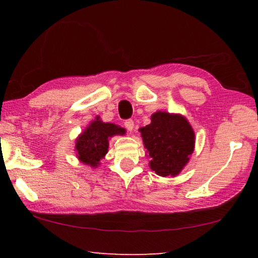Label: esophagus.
Returning a JSON list of instances; mask_svg holds the SVG:
<instances>
[{"label": "esophagus", "instance_id": "1", "mask_svg": "<svg viewBox=\"0 0 258 258\" xmlns=\"http://www.w3.org/2000/svg\"><path fill=\"white\" fill-rule=\"evenodd\" d=\"M124 125H125V127L127 128V131H130V132H132V131L134 130V121L132 120V119H127L124 123Z\"/></svg>", "mask_w": 258, "mask_h": 258}]
</instances>
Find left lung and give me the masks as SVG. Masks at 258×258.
<instances>
[{"label":"left lung","mask_w":258,"mask_h":258,"mask_svg":"<svg viewBox=\"0 0 258 258\" xmlns=\"http://www.w3.org/2000/svg\"><path fill=\"white\" fill-rule=\"evenodd\" d=\"M150 119L149 125L139 130L149 167L159 176H176L195 150V131L181 113L156 111Z\"/></svg>","instance_id":"1"}]
</instances>
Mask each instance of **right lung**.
<instances>
[{
	"mask_svg": "<svg viewBox=\"0 0 258 258\" xmlns=\"http://www.w3.org/2000/svg\"><path fill=\"white\" fill-rule=\"evenodd\" d=\"M125 133V128L119 125L104 123L97 116L76 138V157L82 164L91 168H98L108 152L109 139Z\"/></svg>",
	"mask_w": 258,
	"mask_h": 258,
	"instance_id": "add662e5",
	"label": "right lung"
}]
</instances>
